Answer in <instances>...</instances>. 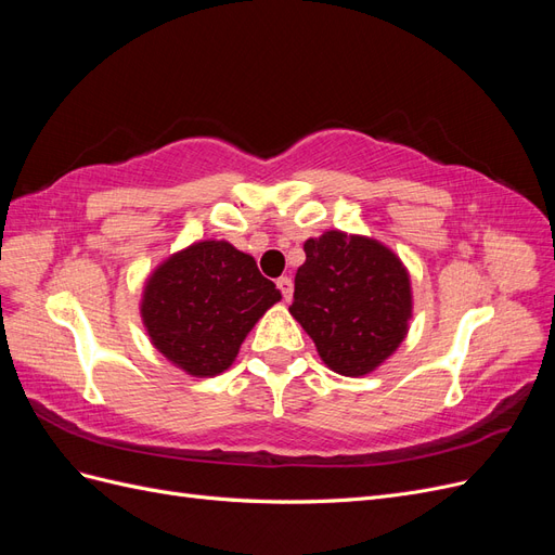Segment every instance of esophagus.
<instances>
[{
    "instance_id": "obj_1",
    "label": "esophagus",
    "mask_w": 555,
    "mask_h": 555,
    "mask_svg": "<svg viewBox=\"0 0 555 555\" xmlns=\"http://www.w3.org/2000/svg\"><path fill=\"white\" fill-rule=\"evenodd\" d=\"M278 289L282 292L284 300H292V294H294V282H292V278L282 275V278L278 280Z\"/></svg>"
}]
</instances>
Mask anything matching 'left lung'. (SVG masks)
Returning a JSON list of instances; mask_svg holds the SVG:
<instances>
[{
    "mask_svg": "<svg viewBox=\"0 0 555 555\" xmlns=\"http://www.w3.org/2000/svg\"><path fill=\"white\" fill-rule=\"evenodd\" d=\"M292 317L333 373H373L405 340L412 319L410 273L379 241L324 231L304 245Z\"/></svg>",
    "mask_w": 555,
    "mask_h": 555,
    "instance_id": "8db88e82",
    "label": "left lung"
}]
</instances>
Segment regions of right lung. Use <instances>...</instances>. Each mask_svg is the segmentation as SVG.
<instances>
[{
  "label": "right lung",
  "mask_w": 555,
  "mask_h": 555,
  "mask_svg": "<svg viewBox=\"0 0 555 555\" xmlns=\"http://www.w3.org/2000/svg\"><path fill=\"white\" fill-rule=\"evenodd\" d=\"M282 298L257 261L227 241L184 247L147 278L141 317L155 349L192 377L224 373L245 335Z\"/></svg>",
  "instance_id": "obj_1"
}]
</instances>
